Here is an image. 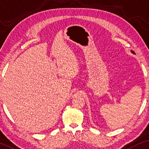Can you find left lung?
Masks as SVG:
<instances>
[{
	"label": "left lung",
	"mask_w": 149,
	"mask_h": 149,
	"mask_svg": "<svg viewBox=\"0 0 149 149\" xmlns=\"http://www.w3.org/2000/svg\"><path fill=\"white\" fill-rule=\"evenodd\" d=\"M131 53H133V54H135V53H134V52L133 51H131Z\"/></svg>",
	"instance_id": "1"
}]
</instances>
